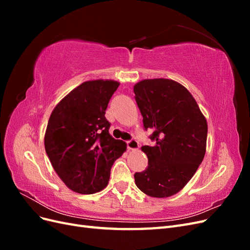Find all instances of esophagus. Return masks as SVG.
<instances>
[{"instance_id":"34e87169","label":"esophagus","mask_w":250,"mask_h":250,"mask_svg":"<svg viewBox=\"0 0 250 250\" xmlns=\"http://www.w3.org/2000/svg\"><path fill=\"white\" fill-rule=\"evenodd\" d=\"M126 143H127V148L130 149V150H135V149H138L140 147L139 142L135 139H131L129 141H127Z\"/></svg>"}]
</instances>
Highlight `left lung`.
Instances as JSON below:
<instances>
[{"label": "left lung", "instance_id": "obj_1", "mask_svg": "<svg viewBox=\"0 0 250 250\" xmlns=\"http://www.w3.org/2000/svg\"><path fill=\"white\" fill-rule=\"evenodd\" d=\"M144 129L153 132L143 146L148 167L135 185L151 197H169L190 180L206 154L208 123L188 90L169 79L142 80L133 87Z\"/></svg>", "mask_w": 250, "mask_h": 250}]
</instances>
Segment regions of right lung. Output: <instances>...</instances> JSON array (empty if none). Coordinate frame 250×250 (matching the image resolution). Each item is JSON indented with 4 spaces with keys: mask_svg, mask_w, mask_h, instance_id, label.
I'll use <instances>...</instances> for the list:
<instances>
[{
    "mask_svg": "<svg viewBox=\"0 0 250 250\" xmlns=\"http://www.w3.org/2000/svg\"><path fill=\"white\" fill-rule=\"evenodd\" d=\"M120 83L85 81L52 111L44 148L65 186L80 194H94L107 186L110 169L124 153L126 143L113 139L105 110Z\"/></svg>",
    "mask_w": 250,
    "mask_h": 250,
    "instance_id": "1",
    "label": "right lung"
}]
</instances>
